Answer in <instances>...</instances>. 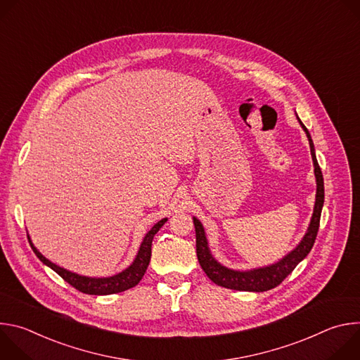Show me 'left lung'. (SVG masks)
<instances>
[{"label":"left lung","mask_w":360,"mask_h":360,"mask_svg":"<svg viewBox=\"0 0 360 360\" xmlns=\"http://www.w3.org/2000/svg\"><path fill=\"white\" fill-rule=\"evenodd\" d=\"M297 117V115H296ZM299 124L302 125L307 141H309L311 146V155L315 167V178H316V199H315V208L312 214V219L309 224V228H307L304 236L299 242V245L290 250L286 256L269 266L264 268H255L250 271H233L229 269L224 265H221L210 250L208 246V239L207 235H205V229L199 219L193 217V225H195V233H196V256L200 268L203 272L207 274V276L217 285L233 290H246V292H265L269 289L276 288L278 285L282 283V281L292 274V271L296 268V265L303 261L307 253L311 252L318 231H319V222H321V214L323 208V202H325V188H323V175L319 168L316 155H315V146L314 141L311 138L309 131L302 124V121L297 117Z\"/></svg>","instance_id":"8db88e82"}]
</instances>
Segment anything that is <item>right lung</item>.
Listing matches in <instances>:
<instances>
[{
  "mask_svg": "<svg viewBox=\"0 0 360 360\" xmlns=\"http://www.w3.org/2000/svg\"><path fill=\"white\" fill-rule=\"evenodd\" d=\"M168 219L164 218L161 219L158 224L153 225L145 235L139 250L135 256L134 262L122 272L110 276V278H88V276H81L78 274H74L71 271H67L56 264H53L51 261H48L45 256L34 246V243L31 242L30 236H28V242L34 250V253L37 255V258L45 264L46 266H49L53 271H56L65 282H68L71 286H74L77 290L86 293V295H111V293H120L124 292L127 289L134 288L135 285L139 283V281L142 279V276L146 272V268L149 265L150 261V246H152V239L155 236V233L164 226V224Z\"/></svg>",
  "mask_w": 360,
  "mask_h": 360,
  "instance_id": "1",
  "label": "right lung"
}]
</instances>
